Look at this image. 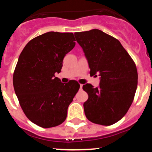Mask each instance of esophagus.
Returning <instances> with one entry per match:
<instances>
[{"label": "esophagus", "instance_id": "obj_1", "mask_svg": "<svg viewBox=\"0 0 152 152\" xmlns=\"http://www.w3.org/2000/svg\"><path fill=\"white\" fill-rule=\"evenodd\" d=\"M82 87H83V84H80V89H82Z\"/></svg>", "mask_w": 152, "mask_h": 152}]
</instances>
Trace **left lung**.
<instances>
[{
    "label": "left lung",
    "instance_id": "left-lung-1",
    "mask_svg": "<svg viewBox=\"0 0 152 152\" xmlns=\"http://www.w3.org/2000/svg\"><path fill=\"white\" fill-rule=\"evenodd\" d=\"M83 49L90 74H99V87L83 85L88 100L83 104L86 118L109 126L121 119L133 102L138 74L134 61L117 39L99 29L74 34Z\"/></svg>",
    "mask_w": 152,
    "mask_h": 152
}]
</instances>
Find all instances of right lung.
I'll return each instance as SVG.
<instances>
[{
    "label": "right lung",
    "instance_id": "1",
    "mask_svg": "<svg viewBox=\"0 0 152 152\" xmlns=\"http://www.w3.org/2000/svg\"><path fill=\"white\" fill-rule=\"evenodd\" d=\"M75 41L72 33L50 31L29 41L19 56L13 74L15 93L28 118L43 128L65 121L68 107L79 89L77 81L65 84L55 77Z\"/></svg>",
    "mask_w": 152,
    "mask_h": 152
}]
</instances>
